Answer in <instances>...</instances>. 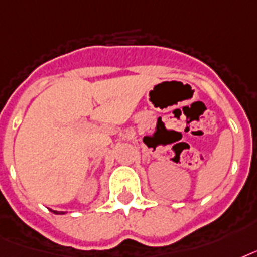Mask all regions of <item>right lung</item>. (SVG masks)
<instances>
[{
  "instance_id": "add662e5",
  "label": "right lung",
  "mask_w": 257,
  "mask_h": 257,
  "mask_svg": "<svg viewBox=\"0 0 257 257\" xmlns=\"http://www.w3.org/2000/svg\"><path fill=\"white\" fill-rule=\"evenodd\" d=\"M53 212V210H52ZM53 213H56V214H63V212H53Z\"/></svg>"
}]
</instances>
